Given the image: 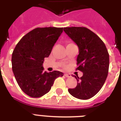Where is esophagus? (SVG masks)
<instances>
[{"label":"esophagus","mask_w":121,"mask_h":121,"mask_svg":"<svg viewBox=\"0 0 121 121\" xmlns=\"http://www.w3.org/2000/svg\"><path fill=\"white\" fill-rule=\"evenodd\" d=\"M64 75L66 77H70V76H71V75H70V74H68V73H65V75Z\"/></svg>","instance_id":"34e87169"}]
</instances>
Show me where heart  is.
Returning <instances> with one entry per match:
<instances>
[{
  "label": "heart",
  "mask_w": 121,
  "mask_h": 121,
  "mask_svg": "<svg viewBox=\"0 0 121 121\" xmlns=\"http://www.w3.org/2000/svg\"><path fill=\"white\" fill-rule=\"evenodd\" d=\"M73 44V43H68L67 44V45H69V44Z\"/></svg>",
  "instance_id": "b5f03b06"
}]
</instances>
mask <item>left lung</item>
<instances>
[{"label":"left lung","instance_id":"8db88e82","mask_svg":"<svg viewBox=\"0 0 121 121\" xmlns=\"http://www.w3.org/2000/svg\"><path fill=\"white\" fill-rule=\"evenodd\" d=\"M64 31L78 46L76 70L83 72L79 78L74 76L77 85L69 88L74 97L86 100L97 94L107 78L109 67V55L101 39L85 27H64Z\"/></svg>","mask_w":121,"mask_h":121}]
</instances>
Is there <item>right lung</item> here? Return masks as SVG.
I'll return each instance as SVG.
<instances>
[{
  "label": "right lung",
  "mask_w": 121,
  "mask_h": 121,
  "mask_svg": "<svg viewBox=\"0 0 121 121\" xmlns=\"http://www.w3.org/2000/svg\"><path fill=\"white\" fill-rule=\"evenodd\" d=\"M63 27H37L19 41L12 55L14 77L22 91L31 97L43 96L51 90L55 80L62 77L59 71L48 73L43 63L48 57Z\"/></svg>",
  "instance_id": "1"
}]
</instances>
